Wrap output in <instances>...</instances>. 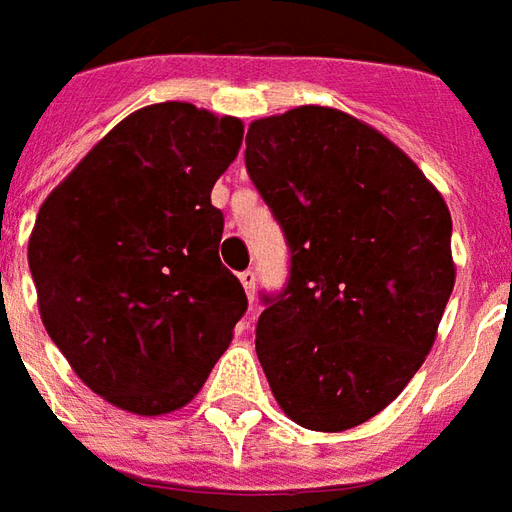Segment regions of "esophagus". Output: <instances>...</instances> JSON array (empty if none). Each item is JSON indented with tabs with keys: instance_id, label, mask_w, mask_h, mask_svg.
I'll use <instances>...</instances> for the list:
<instances>
[{
	"instance_id": "1",
	"label": "esophagus",
	"mask_w": 512,
	"mask_h": 512,
	"mask_svg": "<svg viewBox=\"0 0 512 512\" xmlns=\"http://www.w3.org/2000/svg\"><path fill=\"white\" fill-rule=\"evenodd\" d=\"M241 279V285H244V293L249 301H255V274L252 271H244V274H238Z\"/></svg>"
}]
</instances>
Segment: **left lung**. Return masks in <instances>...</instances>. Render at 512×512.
<instances>
[{
	"label": "left lung",
	"instance_id": "obj_1",
	"mask_svg": "<svg viewBox=\"0 0 512 512\" xmlns=\"http://www.w3.org/2000/svg\"><path fill=\"white\" fill-rule=\"evenodd\" d=\"M244 157L290 246L257 320L271 393L304 429H355L437 339L456 282L448 203L382 132L323 105L252 121Z\"/></svg>",
	"mask_w": 512,
	"mask_h": 512
}]
</instances>
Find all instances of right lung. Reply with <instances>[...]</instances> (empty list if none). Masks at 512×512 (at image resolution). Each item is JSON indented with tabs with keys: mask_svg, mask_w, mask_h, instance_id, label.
<instances>
[{
	"mask_svg": "<svg viewBox=\"0 0 512 512\" xmlns=\"http://www.w3.org/2000/svg\"><path fill=\"white\" fill-rule=\"evenodd\" d=\"M244 124L189 102L121 119L45 198L29 271L48 336L97 396L135 415L181 410L246 312L219 260L211 189Z\"/></svg>",
	"mask_w": 512,
	"mask_h": 512,
	"instance_id": "obj_1",
	"label": "right lung"
}]
</instances>
